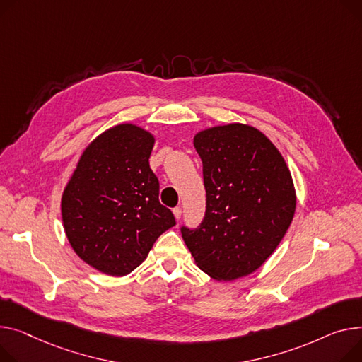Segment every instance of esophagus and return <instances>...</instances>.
<instances>
[{"mask_svg": "<svg viewBox=\"0 0 362 362\" xmlns=\"http://www.w3.org/2000/svg\"><path fill=\"white\" fill-rule=\"evenodd\" d=\"M173 214H175V218L179 221V220L182 218V208H180V206H176V208L173 209Z\"/></svg>", "mask_w": 362, "mask_h": 362, "instance_id": "esophagus-1", "label": "esophagus"}]
</instances>
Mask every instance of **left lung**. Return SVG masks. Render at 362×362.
Returning <instances> with one entry per match:
<instances>
[{
	"mask_svg": "<svg viewBox=\"0 0 362 362\" xmlns=\"http://www.w3.org/2000/svg\"><path fill=\"white\" fill-rule=\"evenodd\" d=\"M194 146L202 160L206 211L182 237L199 269L233 281L259 269L281 243L296 211L286 163L260 131L230 124L201 131Z\"/></svg>",
	"mask_w": 362,
	"mask_h": 362,
	"instance_id": "1",
	"label": "left lung"
}]
</instances>
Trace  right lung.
Wrapping results in <instances>:
<instances>
[{"mask_svg": "<svg viewBox=\"0 0 362 362\" xmlns=\"http://www.w3.org/2000/svg\"><path fill=\"white\" fill-rule=\"evenodd\" d=\"M154 136L132 124L116 125L84 150L62 195L68 242L94 269L112 276L132 272L156 240L176 224L160 204L150 168Z\"/></svg>", "mask_w": 362, "mask_h": 362, "instance_id": "add662e5", "label": "right lung"}]
</instances>
